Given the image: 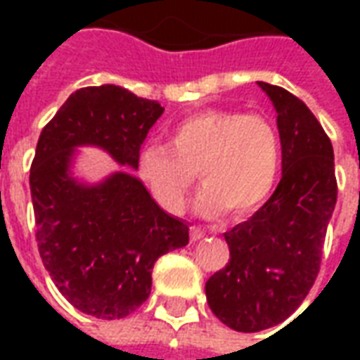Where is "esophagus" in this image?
<instances>
[{
	"label": "esophagus",
	"mask_w": 360,
	"mask_h": 360,
	"mask_svg": "<svg viewBox=\"0 0 360 360\" xmlns=\"http://www.w3.org/2000/svg\"><path fill=\"white\" fill-rule=\"evenodd\" d=\"M204 231L200 229V227H191V241H200V239H204Z\"/></svg>",
	"instance_id": "1"
}]
</instances>
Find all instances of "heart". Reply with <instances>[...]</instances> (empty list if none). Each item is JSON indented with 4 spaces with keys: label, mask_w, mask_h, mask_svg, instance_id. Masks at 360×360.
Instances as JSON below:
<instances>
[{
    "label": "heart",
    "mask_w": 360,
    "mask_h": 360,
    "mask_svg": "<svg viewBox=\"0 0 360 360\" xmlns=\"http://www.w3.org/2000/svg\"><path fill=\"white\" fill-rule=\"evenodd\" d=\"M281 165L276 127L262 115L204 110L169 129V146L146 144L139 152V177L164 210L179 214L196 183H204L196 212L218 218L227 208L249 216L268 200Z\"/></svg>",
    "instance_id": "obj_1"
}]
</instances>
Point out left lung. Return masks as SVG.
<instances>
[{
	"label": "left lung",
	"instance_id": "8db88e82",
	"mask_svg": "<svg viewBox=\"0 0 360 360\" xmlns=\"http://www.w3.org/2000/svg\"><path fill=\"white\" fill-rule=\"evenodd\" d=\"M278 113L281 181L262 208L224 233L229 262L206 281L212 312L235 332H260L299 309L320 270L338 183L332 142L297 96L257 82Z\"/></svg>",
	"mask_w": 360,
	"mask_h": 360
}]
</instances>
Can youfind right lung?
I'll return each instance as SVG.
<instances>
[{"instance_id":"obj_1","label":"right lung","mask_w":360,"mask_h":360,"mask_svg":"<svg viewBox=\"0 0 360 360\" xmlns=\"http://www.w3.org/2000/svg\"><path fill=\"white\" fill-rule=\"evenodd\" d=\"M164 108L115 84L73 92L44 127L30 167L38 250L67 301L119 320L148 299L152 268L188 243L187 221L160 208L133 172L89 184L74 175L78 148L94 146L136 169Z\"/></svg>"}]
</instances>
